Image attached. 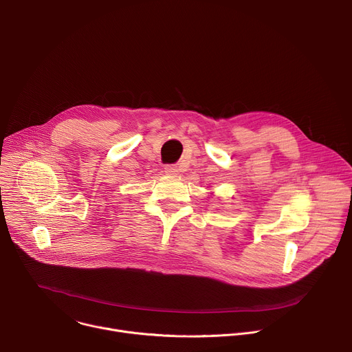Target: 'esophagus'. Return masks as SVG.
Masks as SVG:
<instances>
[{"label":"esophagus","instance_id":"esophagus-1","mask_svg":"<svg viewBox=\"0 0 352 352\" xmlns=\"http://www.w3.org/2000/svg\"><path fill=\"white\" fill-rule=\"evenodd\" d=\"M164 173H166L167 175H170V177H175V175H178L179 170H178L177 166L170 164V166H166V167H164Z\"/></svg>","mask_w":352,"mask_h":352}]
</instances>
